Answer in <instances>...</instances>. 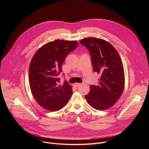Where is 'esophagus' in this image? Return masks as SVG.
<instances>
[{
	"instance_id": "1",
	"label": "esophagus",
	"mask_w": 149,
	"mask_h": 149,
	"mask_svg": "<svg viewBox=\"0 0 149 149\" xmlns=\"http://www.w3.org/2000/svg\"><path fill=\"white\" fill-rule=\"evenodd\" d=\"M80 85H81V84L80 83H75V84H74V87H78V86H80Z\"/></svg>"
}]
</instances>
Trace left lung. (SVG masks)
Wrapping results in <instances>:
<instances>
[{"label": "left lung", "instance_id": "8db88e82", "mask_svg": "<svg viewBox=\"0 0 149 149\" xmlns=\"http://www.w3.org/2000/svg\"><path fill=\"white\" fill-rule=\"evenodd\" d=\"M79 42L91 54L94 71L101 75L98 84L90 86V92L85 97L95 110L111 108L120 98L124 88V71L121 58L115 48L104 39L88 38Z\"/></svg>", "mask_w": 149, "mask_h": 149}]
</instances>
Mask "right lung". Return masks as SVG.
I'll use <instances>...</instances> for the list:
<instances>
[{"label": "right lung", "instance_id": "obj_1", "mask_svg": "<svg viewBox=\"0 0 149 149\" xmlns=\"http://www.w3.org/2000/svg\"><path fill=\"white\" fill-rule=\"evenodd\" d=\"M78 45L75 40L56 39L39 48L32 58L29 68L31 91L37 102L47 110L62 109L72 95V86L66 81L59 84L58 76L66 56Z\"/></svg>", "mask_w": 149, "mask_h": 149}]
</instances>
